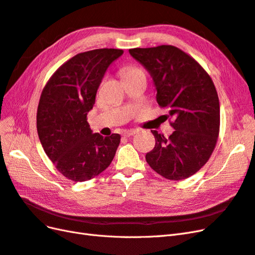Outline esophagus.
Listing matches in <instances>:
<instances>
[{
	"label": "esophagus",
	"instance_id": "1",
	"mask_svg": "<svg viewBox=\"0 0 255 255\" xmlns=\"http://www.w3.org/2000/svg\"><path fill=\"white\" fill-rule=\"evenodd\" d=\"M135 133H136V129H125L122 132V135L125 137H129V136L134 135Z\"/></svg>",
	"mask_w": 255,
	"mask_h": 255
}]
</instances>
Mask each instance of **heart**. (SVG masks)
I'll return each mask as SVG.
<instances>
[{"label": "heart", "mask_w": 255, "mask_h": 255, "mask_svg": "<svg viewBox=\"0 0 255 255\" xmlns=\"http://www.w3.org/2000/svg\"><path fill=\"white\" fill-rule=\"evenodd\" d=\"M137 73H142L143 74V72L140 70V69H138V68H128V69H127V70L125 71V73H123V78H128V76H129V75H133V74H137Z\"/></svg>", "instance_id": "b5f03b06"}]
</instances>
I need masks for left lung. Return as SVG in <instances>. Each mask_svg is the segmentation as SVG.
I'll use <instances>...</instances> for the list:
<instances>
[{
  "instance_id": "8db88e82",
  "label": "left lung",
  "mask_w": 255,
  "mask_h": 255,
  "mask_svg": "<svg viewBox=\"0 0 255 255\" xmlns=\"http://www.w3.org/2000/svg\"><path fill=\"white\" fill-rule=\"evenodd\" d=\"M128 52L150 73L158 105L173 118L168 138L151 130L155 146L145 154L146 163L168 180L187 179L205 165L217 142L220 107L215 85L194 58L173 45Z\"/></svg>"
}]
</instances>
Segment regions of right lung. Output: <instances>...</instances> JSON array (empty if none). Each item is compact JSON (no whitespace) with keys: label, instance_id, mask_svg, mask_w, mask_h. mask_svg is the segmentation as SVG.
Segmentation results:
<instances>
[{"label":"right lung","instance_id":"add662e5","mask_svg":"<svg viewBox=\"0 0 255 255\" xmlns=\"http://www.w3.org/2000/svg\"><path fill=\"white\" fill-rule=\"evenodd\" d=\"M119 49L80 53L60 66L45 85L37 110V132L42 148L57 170L69 180L84 182L109 167L120 135L94 134L87 114Z\"/></svg>","mask_w":255,"mask_h":255}]
</instances>
